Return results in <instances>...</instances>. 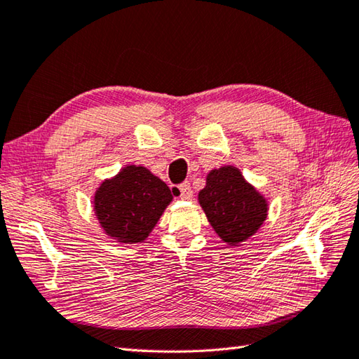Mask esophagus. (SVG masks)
<instances>
[{
    "label": "esophagus",
    "mask_w": 359,
    "mask_h": 359,
    "mask_svg": "<svg viewBox=\"0 0 359 359\" xmlns=\"http://www.w3.org/2000/svg\"><path fill=\"white\" fill-rule=\"evenodd\" d=\"M173 194L175 196L181 198V200H190V198H192V187H190V182H181L180 186L173 189Z\"/></svg>",
    "instance_id": "obj_1"
}]
</instances>
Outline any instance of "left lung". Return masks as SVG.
Returning <instances> with one entry per match:
<instances>
[{"instance_id":"obj_1","label":"left lung","mask_w":359,"mask_h":359,"mask_svg":"<svg viewBox=\"0 0 359 359\" xmlns=\"http://www.w3.org/2000/svg\"><path fill=\"white\" fill-rule=\"evenodd\" d=\"M198 200L215 232L230 245L250 238L267 215L264 198L232 165L207 175L205 187L198 195Z\"/></svg>"}]
</instances>
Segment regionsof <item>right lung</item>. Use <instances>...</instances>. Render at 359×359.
<instances>
[{
  "mask_svg": "<svg viewBox=\"0 0 359 359\" xmlns=\"http://www.w3.org/2000/svg\"><path fill=\"white\" fill-rule=\"evenodd\" d=\"M172 201L170 189L146 167L127 165L95 194L101 227L119 243H141Z\"/></svg>",
  "mask_w": 359,
  "mask_h": 359,
  "instance_id": "add662e5",
  "label": "right lung"
}]
</instances>
